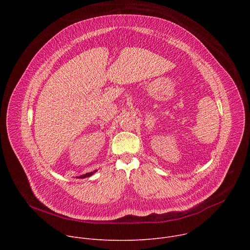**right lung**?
<instances>
[{
    "mask_svg": "<svg viewBox=\"0 0 250 250\" xmlns=\"http://www.w3.org/2000/svg\"><path fill=\"white\" fill-rule=\"evenodd\" d=\"M96 171H97V170H95V171H93V172H90V173H86V174H84V175H81L79 178H86V177H90V176H91V175H93Z\"/></svg>",
    "mask_w": 250,
    "mask_h": 250,
    "instance_id": "add662e5",
    "label": "right lung"
}]
</instances>
